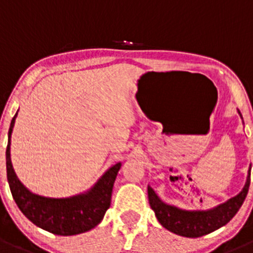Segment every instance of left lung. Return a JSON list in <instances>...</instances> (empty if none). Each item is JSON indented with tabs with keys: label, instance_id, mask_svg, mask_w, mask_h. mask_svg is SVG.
<instances>
[{
	"label": "left lung",
	"instance_id": "left-lung-1",
	"mask_svg": "<svg viewBox=\"0 0 253 253\" xmlns=\"http://www.w3.org/2000/svg\"><path fill=\"white\" fill-rule=\"evenodd\" d=\"M238 114L241 115L240 110ZM251 182V167L249 169V176L246 180L242 191L234 198H231L223 204L208 210H185L173 205L163 203L154 190L148 186L149 205L157 216L158 222L169 232L189 238L205 236L216 231L218 228L227 224L242 207Z\"/></svg>",
	"mask_w": 253,
	"mask_h": 253
}]
</instances>
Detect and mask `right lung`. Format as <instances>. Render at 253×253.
Returning a JSON list of instances; mask_svg holds the SVG:
<instances>
[{
  "mask_svg": "<svg viewBox=\"0 0 253 253\" xmlns=\"http://www.w3.org/2000/svg\"><path fill=\"white\" fill-rule=\"evenodd\" d=\"M16 116L17 113L11 120L8 129L6 169L11 194L22 214L44 231L59 236H73L95 228L110 207L114 182L122 162L107 169L87 193L63 199L45 198L33 194L17 178L11 163L10 138Z\"/></svg>",
  "mask_w": 253,
  "mask_h": 253,
  "instance_id": "obj_1",
  "label": "right lung"
}]
</instances>
